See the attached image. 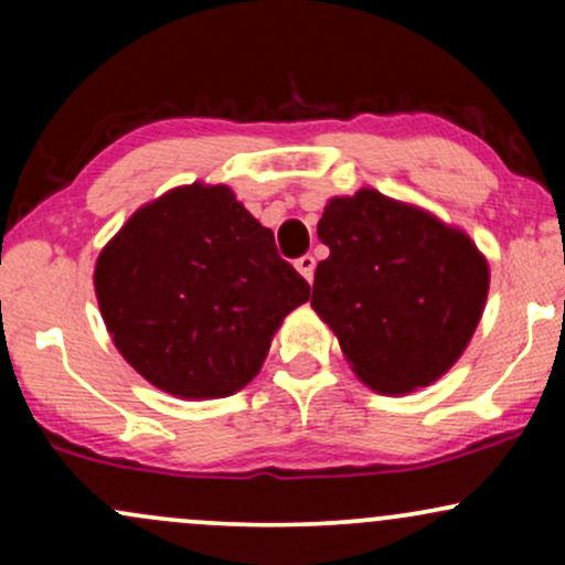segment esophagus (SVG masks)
Listing matches in <instances>:
<instances>
[{
  "instance_id": "34e87169",
  "label": "esophagus",
  "mask_w": 565,
  "mask_h": 565,
  "mask_svg": "<svg viewBox=\"0 0 565 565\" xmlns=\"http://www.w3.org/2000/svg\"><path fill=\"white\" fill-rule=\"evenodd\" d=\"M295 268L300 270V276L305 278V281H313V274H316V257H310V255H302L300 260L295 263Z\"/></svg>"
}]
</instances>
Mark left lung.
Here are the masks:
<instances>
[{
  "mask_svg": "<svg viewBox=\"0 0 565 565\" xmlns=\"http://www.w3.org/2000/svg\"><path fill=\"white\" fill-rule=\"evenodd\" d=\"M329 257L313 281L316 313L355 377L406 395L457 364L489 297V263L462 228L374 188L323 206Z\"/></svg>",
  "mask_w": 565,
  "mask_h": 565,
  "instance_id": "left-lung-1",
  "label": "left lung"
}]
</instances>
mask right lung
Here are the masks:
<instances>
[{"mask_svg": "<svg viewBox=\"0 0 565 565\" xmlns=\"http://www.w3.org/2000/svg\"><path fill=\"white\" fill-rule=\"evenodd\" d=\"M95 295L116 350L174 398H225L260 372L310 287L228 185L142 204L103 246Z\"/></svg>", "mask_w": 565, "mask_h": 565, "instance_id": "add662e5", "label": "right lung"}]
</instances>
